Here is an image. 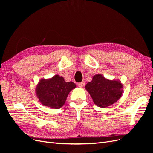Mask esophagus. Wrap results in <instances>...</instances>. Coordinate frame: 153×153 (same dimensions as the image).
I'll list each match as a JSON object with an SVG mask.
<instances>
[{"label": "esophagus", "instance_id": "1", "mask_svg": "<svg viewBox=\"0 0 153 153\" xmlns=\"http://www.w3.org/2000/svg\"><path fill=\"white\" fill-rule=\"evenodd\" d=\"M85 85V82H80V83H79V84H78V86L79 87H80V88H82V87H84V86Z\"/></svg>", "mask_w": 153, "mask_h": 153}]
</instances>
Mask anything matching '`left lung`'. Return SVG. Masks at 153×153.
Returning <instances> with one entry per match:
<instances>
[{
    "label": "left lung",
    "instance_id": "1",
    "mask_svg": "<svg viewBox=\"0 0 153 153\" xmlns=\"http://www.w3.org/2000/svg\"><path fill=\"white\" fill-rule=\"evenodd\" d=\"M123 85L120 80H109L101 74L92 76L85 89L91 96L94 104L101 108L112 105L121 98Z\"/></svg>",
    "mask_w": 153,
    "mask_h": 153
}]
</instances>
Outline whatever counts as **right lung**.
I'll return each instance as SVG.
<instances>
[{
  "mask_svg": "<svg viewBox=\"0 0 153 153\" xmlns=\"http://www.w3.org/2000/svg\"><path fill=\"white\" fill-rule=\"evenodd\" d=\"M76 87L75 83L66 82L62 76L55 75L48 79H41L35 92L43 105L58 109L64 105L69 93Z\"/></svg>",
  "mask_w": 153,
  "mask_h": 153,
  "instance_id": "right-lung-1",
  "label": "right lung"
}]
</instances>
